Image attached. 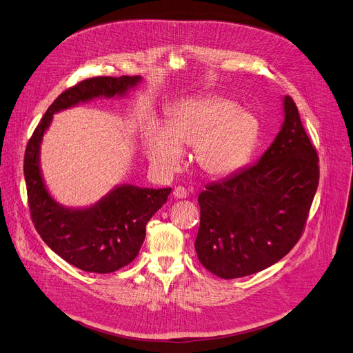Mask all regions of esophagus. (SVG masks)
<instances>
[{
	"label": "esophagus",
	"mask_w": 353,
	"mask_h": 353,
	"mask_svg": "<svg viewBox=\"0 0 353 353\" xmlns=\"http://www.w3.org/2000/svg\"><path fill=\"white\" fill-rule=\"evenodd\" d=\"M173 196H174V199H185L187 197V190L184 189V187L179 185L173 190Z\"/></svg>",
	"instance_id": "34e87169"
}]
</instances>
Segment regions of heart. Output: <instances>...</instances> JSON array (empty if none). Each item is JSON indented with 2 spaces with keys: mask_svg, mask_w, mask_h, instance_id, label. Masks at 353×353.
I'll return each instance as SVG.
<instances>
[{
  "mask_svg": "<svg viewBox=\"0 0 353 353\" xmlns=\"http://www.w3.org/2000/svg\"><path fill=\"white\" fill-rule=\"evenodd\" d=\"M258 140L256 116L219 95L179 103L163 125L150 122L143 133L148 160L159 173H174L183 163L184 148L194 146L197 168L214 179L232 176L245 168Z\"/></svg>",
  "mask_w": 353,
  "mask_h": 353,
  "instance_id": "obj_1",
  "label": "heart"
}]
</instances>
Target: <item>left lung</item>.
I'll return each mask as SVG.
<instances>
[{
  "instance_id": "1",
  "label": "left lung",
  "mask_w": 353,
  "mask_h": 353,
  "mask_svg": "<svg viewBox=\"0 0 353 353\" xmlns=\"http://www.w3.org/2000/svg\"><path fill=\"white\" fill-rule=\"evenodd\" d=\"M283 109V126L260 160L199 194L194 248L220 278L274 265L298 243L307 221L319 180L318 154L290 97Z\"/></svg>"
}]
</instances>
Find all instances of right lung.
<instances>
[{"label": "right lung", "instance_id": "1", "mask_svg": "<svg viewBox=\"0 0 353 353\" xmlns=\"http://www.w3.org/2000/svg\"><path fill=\"white\" fill-rule=\"evenodd\" d=\"M140 82L142 77H99L65 90L45 112L26 150L23 176L34 225L54 252L86 272L109 274L130 264L145 241L148 221L168 201L172 189L116 184L90 205H63L43 180L42 140L55 113L95 99L125 98Z\"/></svg>", "mask_w": 353, "mask_h": 353}]
</instances>
